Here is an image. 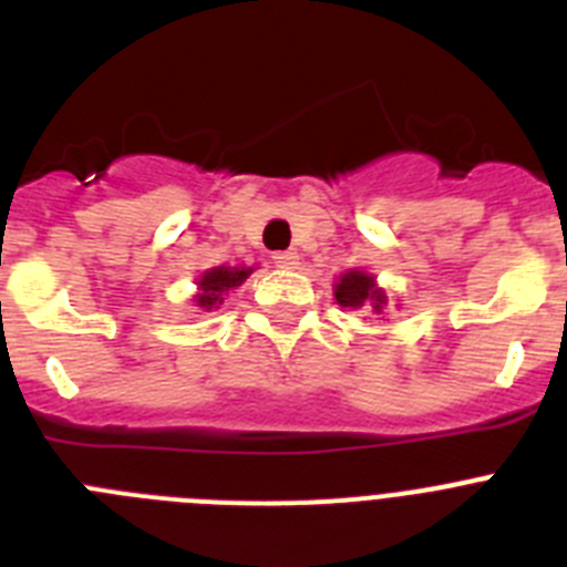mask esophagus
Here are the masks:
<instances>
[{"label": "esophagus", "mask_w": 567, "mask_h": 567, "mask_svg": "<svg viewBox=\"0 0 567 567\" xmlns=\"http://www.w3.org/2000/svg\"><path fill=\"white\" fill-rule=\"evenodd\" d=\"M298 252H292V249H284V252H275L272 255V264L278 269H295L298 267Z\"/></svg>", "instance_id": "1"}]
</instances>
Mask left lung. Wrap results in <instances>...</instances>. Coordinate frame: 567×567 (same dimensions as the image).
Instances as JSON below:
<instances>
[{
  "instance_id": "left-lung-1",
  "label": "left lung",
  "mask_w": 567,
  "mask_h": 567,
  "mask_svg": "<svg viewBox=\"0 0 567 567\" xmlns=\"http://www.w3.org/2000/svg\"><path fill=\"white\" fill-rule=\"evenodd\" d=\"M334 300L346 309L369 307L378 315L385 309V292L374 284L372 275L360 272V269L340 275V280L334 284Z\"/></svg>"
}]
</instances>
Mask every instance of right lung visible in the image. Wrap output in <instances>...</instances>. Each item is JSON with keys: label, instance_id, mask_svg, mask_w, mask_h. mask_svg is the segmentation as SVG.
<instances>
[{"label": "right lung", "instance_id": "right-lung-1", "mask_svg": "<svg viewBox=\"0 0 567 567\" xmlns=\"http://www.w3.org/2000/svg\"><path fill=\"white\" fill-rule=\"evenodd\" d=\"M252 267H215L198 278V295H195V307L209 312V309L221 307L224 295H229V289L240 287L244 280L249 278Z\"/></svg>", "mask_w": 567, "mask_h": 567}]
</instances>
